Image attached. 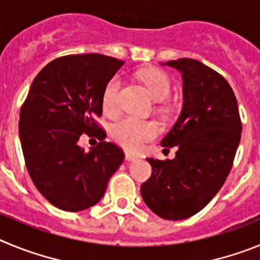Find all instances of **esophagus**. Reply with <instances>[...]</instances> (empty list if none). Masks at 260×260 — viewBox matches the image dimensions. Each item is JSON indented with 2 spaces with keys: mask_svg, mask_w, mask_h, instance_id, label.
Returning <instances> with one entry per match:
<instances>
[{
  "mask_svg": "<svg viewBox=\"0 0 260 260\" xmlns=\"http://www.w3.org/2000/svg\"><path fill=\"white\" fill-rule=\"evenodd\" d=\"M125 158L127 160V161H133V160H137L138 156L133 155V153H130V152H125Z\"/></svg>",
  "mask_w": 260,
  "mask_h": 260,
  "instance_id": "obj_1",
  "label": "esophagus"
}]
</instances>
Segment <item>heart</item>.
<instances>
[{
  "label": "heart",
  "instance_id": "1",
  "mask_svg": "<svg viewBox=\"0 0 260 260\" xmlns=\"http://www.w3.org/2000/svg\"><path fill=\"white\" fill-rule=\"evenodd\" d=\"M142 80L146 84L150 95L156 102H162L172 92L171 80L162 71L147 70L142 74ZM121 87L119 78H112L105 86L103 93V109L105 113L114 114L118 110V91ZM157 126L134 117H125L110 127V135L114 142L128 151H139L144 143L156 137Z\"/></svg>",
  "mask_w": 260,
  "mask_h": 260
}]
</instances>
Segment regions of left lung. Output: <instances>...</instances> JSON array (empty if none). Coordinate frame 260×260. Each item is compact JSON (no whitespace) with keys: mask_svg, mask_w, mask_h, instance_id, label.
Listing matches in <instances>:
<instances>
[{"mask_svg":"<svg viewBox=\"0 0 260 260\" xmlns=\"http://www.w3.org/2000/svg\"><path fill=\"white\" fill-rule=\"evenodd\" d=\"M182 77L183 104L162 147H177L172 160L147 158L152 176L142 185L147 207L167 220H183L211 202L224 185L241 139L237 99L229 83L202 62H161Z\"/></svg>","mask_w":260,"mask_h":260,"instance_id":"left-lung-1","label":"left lung"}]
</instances>
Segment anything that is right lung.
I'll return each mask as SVG.
<instances>
[{
  "instance_id": "right-lung-1",
  "label": "right lung",
  "mask_w": 260,
  "mask_h": 260,
  "mask_svg": "<svg viewBox=\"0 0 260 260\" xmlns=\"http://www.w3.org/2000/svg\"><path fill=\"white\" fill-rule=\"evenodd\" d=\"M123 62L98 53L65 56L36 75L20 109L19 138L29 177L41 195L59 210L78 212L103 198L108 181L123 161L113 143L86 151L83 133H105L103 93Z\"/></svg>"
}]
</instances>
